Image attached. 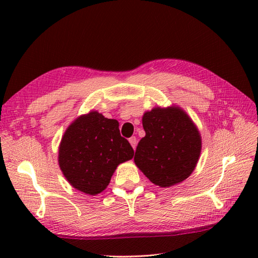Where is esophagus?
<instances>
[{
    "label": "esophagus",
    "instance_id": "esophagus-1",
    "mask_svg": "<svg viewBox=\"0 0 258 258\" xmlns=\"http://www.w3.org/2000/svg\"><path fill=\"white\" fill-rule=\"evenodd\" d=\"M130 143H131V145H132V147L133 149L135 150V147H136V144H138V139L135 138V136H132V138H131L130 140Z\"/></svg>",
    "mask_w": 258,
    "mask_h": 258
}]
</instances>
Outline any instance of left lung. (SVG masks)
I'll use <instances>...</instances> for the list:
<instances>
[{
	"mask_svg": "<svg viewBox=\"0 0 258 258\" xmlns=\"http://www.w3.org/2000/svg\"><path fill=\"white\" fill-rule=\"evenodd\" d=\"M142 122L145 136L136 147V165L161 187L183 182L201 154L202 141L194 123L178 107L153 108Z\"/></svg>",
	"mask_w": 258,
	"mask_h": 258,
	"instance_id": "obj_1",
	"label": "left lung"
}]
</instances>
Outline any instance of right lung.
I'll return each instance as SVG.
<instances>
[{"instance_id":"obj_1","label":"right lung","mask_w":258,"mask_h":258,"mask_svg":"<svg viewBox=\"0 0 258 258\" xmlns=\"http://www.w3.org/2000/svg\"><path fill=\"white\" fill-rule=\"evenodd\" d=\"M133 156V147L120 136L117 120L91 112L64 133L58 163L73 187L96 195L106 188L118 164Z\"/></svg>"}]
</instances>
